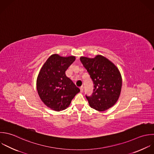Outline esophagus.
<instances>
[{
	"label": "esophagus",
	"mask_w": 154,
	"mask_h": 154,
	"mask_svg": "<svg viewBox=\"0 0 154 154\" xmlns=\"http://www.w3.org/2000/svg\"><path fill=\"white\" fill-rule=\"evenodd\" d=\"M80 92H83V86H81L80 88Z\"/></svg>",
	"instance_id": "1"
}]
</instances>
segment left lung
Wrapping results in <instances>:
<instances>
[{"label":"left lung","mask_w":154,"mask_h":154,"mask_svg":"<svg viewBox=\"0 0 154 154\" xmlns=\"http://www.w3.org/2000/svg\"><path fill=\"white\" fill-rule=\"evenodd\" d=\"M80 59L94 85L92 95L86 96L90 107L99 112L107 110L115 104L120 96V71L113 62L101 55L94 58L82 56Z\"/></svg>","instance_id":"8db88e82"}]
</instances>
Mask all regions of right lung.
Wrapping results in <instances>:
<instances>
[{
    "instance_id": "add662e5",
    "label": "right lung",
    "mask_w": 154,
    "mask_h": 154,
    "mask_svg": "<svg viewBox=\"0 0 154 154\" xmlns=\"http://www.w3.org/2000/svg\"><path fill=\"white\" fill-rule=\"evenodd\" d=\"M75 57L50 56L42 66L36 80V89L41 101L53 110L60 112L71 104L72 100L80 90L65 71L75 61Z\"/></svg>"
}]
</instances>
